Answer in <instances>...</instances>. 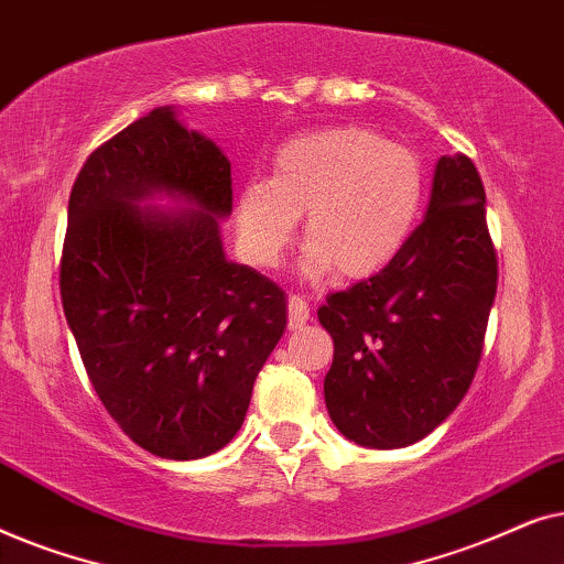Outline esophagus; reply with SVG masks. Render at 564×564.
Wrapping results in <instances>:
<instances>
[{
	"mask_svg": "<svg viewBox=\"0 0 564 564\" xmlns=\"http://www.w3.org/2000/svg\"><path fill=\"white\" fill-rule=\"evenodd\" d=\"M288 311H290V318H288L290 330H300L307 323V318H311V305H307V300L300 295H290Z\"/></svg>",
	"mask_w": 564,
	"mask_h": 564,
	"instance_id": "esophagus-1",
	"label": "esophagus"
}]
</instances>
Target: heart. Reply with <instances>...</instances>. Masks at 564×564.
Segmentation results:
<instances>
[{
    "label": "heart",
    "instance_id": "1",
    "mask_svg": "<svg viewBox=\"0 0 564 564\" xmlns=\"http://www.w3.org/2000/svg\"><path fill=\"white\" fill-rule=\"evenodd\" d=\"M423 197L426 174L413 151L365 128L313 130L280 145L272 180L243 182L238 249L253 267H274L305 213V272L365 280L411 241Z\"/></svg>",
    "mask_w": 564,
    "mask_h": 564
}]
</instances>
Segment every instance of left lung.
Listing matches in <instances>:
<instances>
[{
  "instance_id": "1",
  "label": "left lung",
  "mask_w": 564,
  "mask_h": 564,
  "mask_svg": "<svg viewBox=\"0 0 564 564\" xmlns=\"http://www.w3.org/2000/svg\"><path fill=\"white\" fill-rule=\"evenodd\" d=\"M498 290L485 187L467 156H442L426 218L388 267L328 295L323 392L354 444L398 449L431 434L475 380Z\"/></svg>"
}]
</instances>
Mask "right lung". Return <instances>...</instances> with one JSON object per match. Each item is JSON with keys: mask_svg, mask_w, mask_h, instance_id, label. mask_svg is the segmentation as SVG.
Masks as SVG:
<instances>
[{"mask_svg": "<svg viewBox=\"0 0 564 564\" xmlns=\"http://www.w3.org/2000/svg\"><path fill=\"white\" fill-rule=\"evenodd\" d=\"M156 191L193 210L134 205ZM230 207L226 153L172 107L91 151L68 197V328L107 413L164 459L207 457L236 436L288 326L280 284L223 253L218 218Z\"/></svg>", "mask_w": 564, "mask_h": 564, "instance_id": "right-lung-1", "label": "right lung"}]
</instances>
